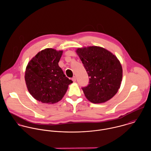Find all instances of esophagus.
Wrapping results in <instances>:
<instances>
[{
  "instance_id": "obj_1",
  "label": "esophagus",
  "mask_w": 151,
  "mask_h": 151,
  "mask_svg": "<svg viewBox=\"0 0 151 151\" xmlns=\"http://www.w3.org/2000/svg\"><path fill=\"white\" fill-rule=\"evenodd\" d=\"M72 80H73V82H75V81H76V77L74 76V77H73L72 78Z\"/></svg>"
}]
</instances>
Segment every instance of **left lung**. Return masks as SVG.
<instances>
[{
  "label": "left lung",
  "mask_w": 151,
  "mask_h": 151,
  "mask_svg": "<svg viewBox=\"0 0 151 151\" xmlns=\"http://www.w3.org/2000/svg\"><path fill=\"white\" fill-rule=\"evenodd\" d=\"M76 53L89 77L88 86L82 88L86 99L93 104H101L112 98L123 77L122 66L117 57L96 46L78 48Z\"/></svg>",
  "instance_id": "obj_1"
}]
</instances>
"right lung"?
Instances as JSON below:
<instances>
[{"label": "right lung", "mask_w": 151, "mask_h": 151, "mask_svg": "<svg viewBox=\"0 0 151 151\" xmlns=\"http://www.w3.org/2000/svg\"><path fill=\"white\" fill-rule=\"evenodd\" d=\"M63 50L46 48L28 63L25 81L29 93L36 100L53 104L60 101L73 83L59 66Z\"/></svg>", "instance_id": "right-lung-1"}]
</instances>
